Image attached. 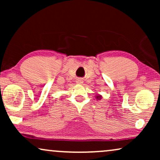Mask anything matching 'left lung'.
Listing matches in <instances>:
<instances>
[{
  "mask_svg": "<svg viewBox=\"0 0 160 160\" xmlns=\"http://www.w3.org/2000/svg\"><path fill=\"white\" fill-rule=\"evenodd\" d=\"M97 98L98 99H99V98L100 99V96H97Z\"/></svg>",
  "mask_w": 160,
  "mask_h": 160,
  "instance_id": "left-lung-1",
  "label": "left lung"
}]
</instances>
